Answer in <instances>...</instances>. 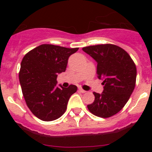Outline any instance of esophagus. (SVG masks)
Returning <instances> with one entry per match:
<instances>
[{
	"mask_svg": "<svg viewBox=\"0 0 152 152\" xmlns=\"http://www.w3.org/2000/svg\"><path fill=\"white\" fill-rule=\"evenodd\" d=\"M79 91H80V93H82V94H84V93H86V92H87V91H84V89H82V88H79Z\"/></svg>",
	"mask_w": 152,
	"mask_h": 152,
	"instance_id": "esophagus-1",
	"label": "esophagus"
}]
</instances>
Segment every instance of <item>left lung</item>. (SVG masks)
I'll return each instance as SVG.
<instances>
[{"instance_id":"left-lung-1","label":"left lung","mask_w":152,"mask_h":152,"mask_svg":"<svg viewBox=\"0 0 152 152\" xmlns=\"http://www.w3.org/2000/svg\"><path fill=\"white\" fill-rule=\"evenodd\" d=\"M84 52L97 62L96 74L103 79L101 94L94 92V103L88 105L90 112L101 118L119 113L128 102L136 82V66L129 55L113 44L84 47Z\"/></svg>"}]
</instances>
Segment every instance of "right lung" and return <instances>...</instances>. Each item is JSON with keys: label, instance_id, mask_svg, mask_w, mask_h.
<instances>
[{"label": "right lung", "instance_id": "right-lung-1", "mask_svg": "<svg viewBox=\"0 0 152 152\" xmlns=\"http://www.w3.org/2000/svg\"><path fill=\"white\" fill-rule=\"evenodd\" d=\"M78 48L42 44L27 52L22 61L19 79L26 105L42 121H52L64 113L68 100L77 87H56L58 74L66 69L69 56Z\"/></svg>", "mask_w": 152, "mask_h": 152}]
</instances>
